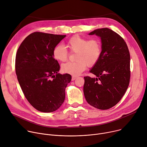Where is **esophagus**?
Returning a JSON list of instances; mask_svg holds the SVG:
<instances>
[{
	"label": "esophagus",
	"instance_id": "obj_1",
	"mask_svg": "<svg viewBox=\"0 0 147 147\" xmlns=\"http://www.w3.org/2000/svg\"><path fill=\"white\" fill-rule=\"evenodd\" d=\"M77 78H78V76L73 75V76H72V81H74V80H75Z\"/></svg>",
	"mask_w": 147,
	"mask_h": 147
}]
</instances>
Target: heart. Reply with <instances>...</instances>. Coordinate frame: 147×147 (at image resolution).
Wrapping results in <instances>:
<instances>
[{
    "mask_svg": "<svg viewBox=\"0 0 147 147\" xmlns=\"http://www.w3.org/2000/svg\"><path fill=\"white\" fill-rule=\"evenodd\" d=\"M66 47L71 52H76L75 62H69L62 65V71L65 74L79 75L85 70L87 66L95 65L99 60L102 53L100 41L96 38L88 39L75 35L66 42ZM53 58L58 61L65 62L68 59L69 52L62 45L53 48Z\"/></svg>",
    "mask_w": 147,
    "mask_h": 147,
    "instance_id": "heart-1",
    "label": "heart"
}]
</instances>
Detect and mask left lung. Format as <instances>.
<instances>
[{
    "label": "left lung",
    "mask_w": 147,
    "mask_h": 147,
    "mask_svg": "<svg viewBox=\"0 0 147 147\" xmlns=\"http://www.w3.org/2000/svg\"><path fill=\"white\" fill-rule=\"evenodd\" d=\"M94 34L101 39L102 53L90 71L96 77H84V93L89 105L105 110L118 104L128 87L130 54L125 40L112 30L102 28L89 33Z\"/></svg>",
    "instance_id": "left-lung-1"
}]
</instances>
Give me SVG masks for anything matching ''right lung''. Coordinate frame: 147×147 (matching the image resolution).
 Wrapping results in <instances>:
<instances>
[{
    "instance_id": "obj_1",
    "label": "right lung",
    "mask_w": 147,
    "mask_h": 147,
    "mask_svg": "<svg viewBox=\"0 0 147 147\" xmlns=\"http://www.w3.org/2000/svg\"><path fill=\"white\" fill-rule=\"evenodd\" d=\"M66 35L40 32L28 35L19 47L15 59L17 78L30 104L42 112L57 110L65 98L69 74H60L52 52Z\"/></svg>"
}]
</instances>
